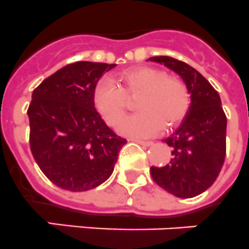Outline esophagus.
I'll use <instances>...</instances> for the list:
<instances>
[{
  "mask_svg": "<svg viewBox=\"0 0 249 249\" xmlns=\"http://www.w3.org/2000/svg\"><path fill=\"white\" fill-rule=\"evenodd\" d=\"M134 142H137V143L142 144V145H144V147H149V145H152V142L150 141H142V139H133Z\"/></svg>",
  "mask_w": 249,
  "mask_h": 249,
  "instance_id": "obj_1",
  "label": "esophagus"
}]
</instances>
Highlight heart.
Listing matches in <instances>:
<instances>
[{
    "mask_svg": "<svg viewBox=\"0 0 249 249\" xmlns=\"http://www.w3.org/2000/svg\"><path fill=\"white\" fill-rule=\"evenodd\" d=\"M139 95L137 114L125 118L119 130L129 135H152L176 126L185 118L191 102L189 86L182 78L154 67H139L123 72L116 83L102 79L97 83L93 101L108 125H116L128 107V99Z\"/></svg>",
    "mask_w": 249,
    "mask_h": 249,
    "instance_id": "heart-1",
    "label": "heart"
}]
</instances>
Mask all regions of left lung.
<instances>
[{
    "instance_id": "left-lung-1",
    "label": "left lung",
    "mask_w": 249,
    "mask_h": 249,
    "mask_svg": "<svg viewBox=\"0 0 249 249\" xmlns=\"http://www.w3.org/2000/svg\"><path fill=\"white\" fill-rule=\"evenodd\" d=\"M187 83L191 105L177 130L164 139L171 160L164 167H150L154 182L172 195L189 199L214 183L225 160L227 116L219 93L195 68L171 57H152Z\"/></svg>"
}]
</instances>
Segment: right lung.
<instances>
[{"label":"right lung","instance_id":"obj_1","mask_svg":"<svg viewBox=\"0 0 249 249\" xmlns=\"http://www.w3.org/2000/svg\"><path fill=\"white\" fill-rule=\"evenodd\" d=\"M116 64L76 62L34 89L28 108L30 149L48 178L68 191H87L111 176L126 139L108 128L93 93Z\"/></svg>","mask_w":249,"mask_h":249}]
</instances>
